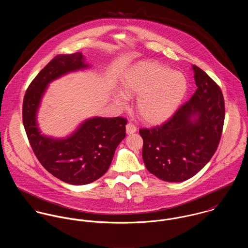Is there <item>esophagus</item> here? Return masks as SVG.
I'll return each mask as SVG.
<instances>
[{
  "label": "esophagus",
  "mask_w": 248,
  "mask_h": 248,
  "mask_svg": "<svg viewBox=\"0 0 248 248\" xmlns=\"http://www.w3.org/2000/svg\"><path fill=\"white\" fill-rule=\"evenodd\" d=\"M137 131H138V129H137V127H136L133 123L127 124V126H126V133H127L128 135L135 134Z\"/></svg>",
  "instance_id": "34e87169"
}]
</instances>
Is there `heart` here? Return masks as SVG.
Returning a JSON list of instances; mask_svg holds the SVG:
<instances>
[{
	"mask_svg": "<svg viewBox=\"0 0 248 248\" xmlns=\"http://www.w3.org/2000/svg\"><path fill=\"white\" fill-rule=\"evenodd\" d=\"M122 91L112 95L120 108L129 106V98L138 96L137 111L143 121L156 125L177 111L187 93L183 74L155 62L141 61L129 68L121 78Z\"/></svg>",
	"mask_w": 248,
	"mask_h": 248,
	"instance_id": "heart-1",
	"label": "heart"
}]
</instances>
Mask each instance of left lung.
Instances as JSON below:
<instances>
[{
    "mask_svg": "<svg viewBox=\"0 0 248 248\" xmlns=\"http://www.w3.org/2000/svg\"><path fill=\"white\" fill-rule=\"evenodd\" d=\"M197 91L161 126L141 129L142 158L148 171L168 182L198 174L211 159L220 140L224 101L205 71L192 66Z\"/></svg>",
    "mask_w": 248,
    "mask_h": 248,
    "instance_id": "8db88e82",
    "label": "left lung"
}]
</instances>
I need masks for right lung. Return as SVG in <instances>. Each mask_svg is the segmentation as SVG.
<instances>
[{"instance_id": "add662e5", "label": "right lung", "mask_w": 248, "mask_h": 248, "mask_svg": "<svg viewBox=\"0 0 248 248\" xmlns=\"http://www.w3.org/2000/svg\"><path fill=\"white\" fill-rule=\"evenodd\" d=\"M90 68L82 52L56 56L37 74L23 104L25 130L38 160L51 175L72 185L89 184L102 177L126 137V119L99 116L85 119L66 138L42 134L37 118L48 85L68 73Z\"/></svg>"}]
</instances>
